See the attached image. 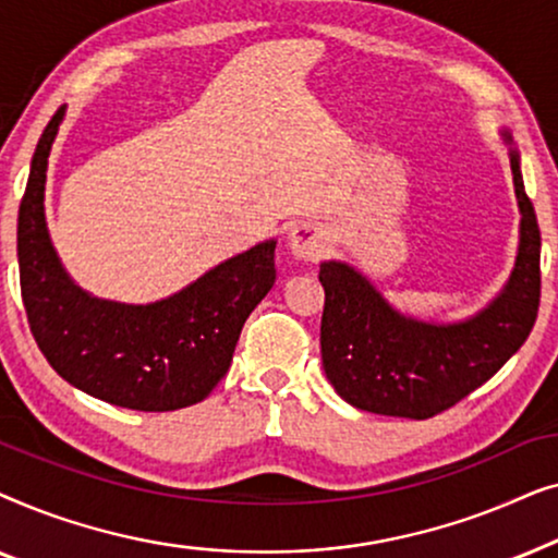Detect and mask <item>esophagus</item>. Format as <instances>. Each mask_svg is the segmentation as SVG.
Returning <instances> with one entry per match:
<instances>
[{
	"label": "esophagus",
	"mask_w": 558,
	"mask_h": 558,
	"mask_svg": "<svg viewBox=\"0 0 558 558\" xmlns=\"http://www.w3.org/2000/svg\"><path fill=\"white\" fill-rule=\"evenodd\" d=\"M330 243H327V235L319 231L317 226L302 223L292 228L289 233V254H292L296 262H317V258L325 256V251Z\"/></svg>",
	"instance_id": "esophagus-1"
}]
</instances>
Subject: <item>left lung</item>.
<instances>
[{
	"mask_svg": "<svg viewBox=\"0 0 558 558\" xmlns=\"http://www.w3.org/2000/svg\"><path fill=\"white\" fill-rule=\"evenodd\" d=\"M521 210L506 287L475 315L426 323L403 315L345 262L319 264L325 289L323 368L340 399L384 416L429 418L493 378L533 330L541 300V231L521 174V151L502 129Z\"/></svg>",
	"mask_w": 558,
	"mask_h": 558,
	"instance_id": "obj_1",
	"label": "left lung"
}]
</instances>
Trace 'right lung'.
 Listing matches in <instances>:
<instances>
[{"instance_id":"1","label":"right lung","mask_w":558,"mask_h":558,"mask_svg":"<svg viewBox=\"0 0 558 558\" xmlns=\"http://www.w3.org/2000/svg\"><path fill=\"white\" fill-rule=\"evenodd\" d=\"M63 117L60 106L37 142L17 216L22 302L37 348L60 378L113 407H193L231 368L243 323L274 287L277 241L256 243L149 304L86 292L65 271L45 220L48 157Z\"/></svg>"}]
</instances>
